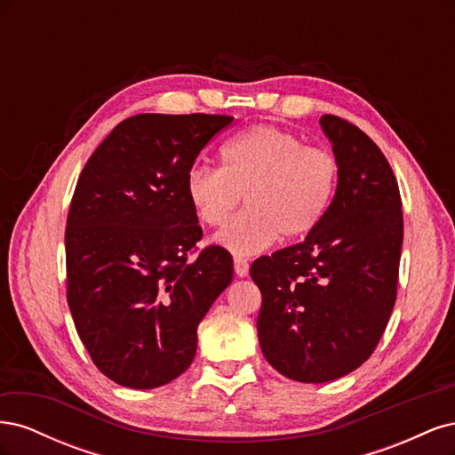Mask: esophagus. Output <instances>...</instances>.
Here are the masks:
<instances>
[{"mask_svg":"<svg viewBox=\"0 0 455 455\" xmlns=\"http://www.w3.org/2000/svg\"><path fill=\"white\" fill-rule=\"evenodd\" d=\"M249 269H251L249 261H246L244 258H235V273H237V277H246V275H249Z\"/></svg>","mask_w":455,"mask_h":455,"instance_id":"1","label":"esophagus"}]
</instances>
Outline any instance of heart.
Masks as SVG:
<instances>
[{
	"label": "heart",
	"instance_id": "1",
	"mask_svg": "<svg viewBox=\"0 0 455 455\" xmlns=\"http://www.w3.org/2000/svg\"><path fill=\"white\" fill-rule=\"evenodd\" d=\"M222 167L196 164L186 196L203 224L224 226L246 197L249 209L218 233L216 243L239 258L266 251L279 237L298 239L321 224L332 204L339 167L328 149L298 134L254 125L220 148Z\"/></svg>",
	"mask_w": 455,
	"mask_h": 455
}]
</instances>
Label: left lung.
Wrapping results in <instances>:
<instances>
[{
	"label": "left lung",
	"instance_id": "left-lung-1",
	"mask_svg": "<svg viewBox=\"0 0 455 455\" xmlns=\"http://www.w3.org/2000/svg\"><path fill=\"white\" fill-rule=\"evenodd\" d=\"M339 176L307 237L258 258V338L266 361L304 383L332 381L374 353L396 299L403 203L391 164L353 123L323 116Z\"/></svg>",
	"mask_w": 455,
	"mask_h": 455
}]
</instances>
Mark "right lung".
Returning a JSON list of instances; mask_svg holds the SVG:
<instances>
[{"mask_svg":"<svg viewBox=\"0 0 455 455\" xmlns=\"http://www.w3.org/2000/svg\"><path fill=\"white\" fill-rule=\"evenodd\" d=\"M229 116H132L94 149L66 222L68 306L92 363L131 389L186 371L197 326L233 279V259L203 237L186 196L199 151Z\"/></svg>","mask_w":455,"mask_h":455,"instance_id":"1","label":"right lung"}]
</instances>
